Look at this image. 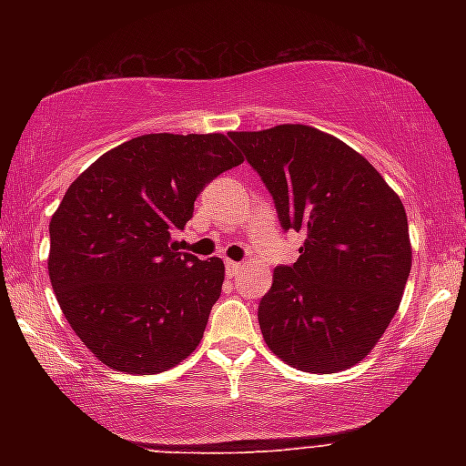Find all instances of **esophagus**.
<instances>
[{"label":"esophagus","instance_id":"obj_1","mask_svg":"<svg viewBox=\"0 0 466 466\" xmlns=\"http://www.w3.org/2000/svg\"><path fill=\"white\" fill-rule=\"evenodd\" d=\"M225 267L228 276H233V273H238L241 267H244V263H238V260H225Z\"/></svg>","mask_w":466,"mask_h":466}]
</instances>
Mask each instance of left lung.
Returning a JSON list of instances; mask_svg holds the SVG:
<instances>
[{"instance_id":"obj_1","label":"left lung","mask_w":466,"mask_h":466,"mask_svg":"<svg viewBox=\"0 0 466 466\" xmlns=\"http://www.w3.org/2000/svg\"><path fill=\"white\" fill-rule=\"evenodd\" d=\"M282 227L305 233L258 305L265 343L286 365L337 373L371 352L411 271L399 195L354 148L308 125L233 131Z\"/></svg>"}]
</instances>
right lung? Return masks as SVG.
<instances>
[{"instance_id":"right-lung-1","label":"right lung","mask_w":466,"mask_h":466,"mask_svg":"<svg viewBox=\"0 0 466 466\" xmlns=\"http://www.w3.org/2000/svg\"><path fill=\"white\" fill-rule=\"evenodd\" d=\"M244 157L222 133H148L101 155L50 220L48 276L69 327L125 373L167 371L199 346L220 258L176 252L197 195Z\"/></svg>"}]
</instances>
